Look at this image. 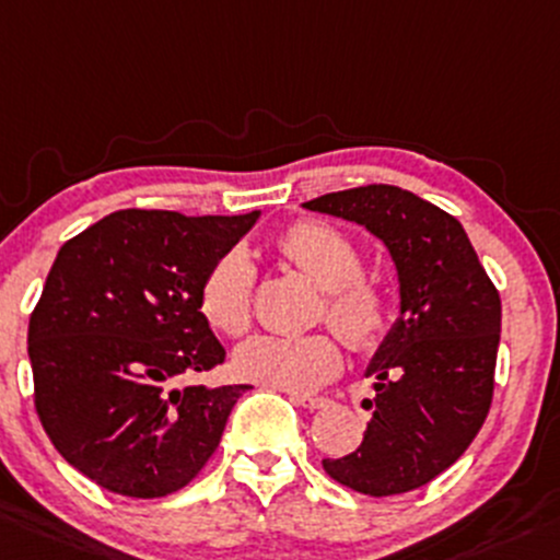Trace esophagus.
Listing matches in <instances>:
<instances>
[{
    "instance_id": "1",
    "label": "esophagus",
    "mask_w": 560,
    "mask_h": 560,
    "mask_svg": "<svg viewBox=\"0 0 560 560\" xmlns=\"http://www.w3.org/2000/svg\"><path fill=\"white\" fill-rule=\"evenodd\" d=\"M290 399L305 410H319L325 408V405H329L327 397H311V394H290Z\"/></svg>"
}]
</instances>
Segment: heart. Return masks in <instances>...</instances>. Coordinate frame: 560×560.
I'll list each match as a JSON object with an SVG mask.
<instances>
[{
	"label": "heart",
	"instance_id": "heart-1",
	"mask_svg": "<svg viewBox=\"0 0 560 560\" xmlns=\"http://www.w3.org/2000/svg\"><path fill=\"white\" fill-rule=\"evenodd\" d=\"M281 252L327 292V319L354 349H370L386 327L384 292L362 276V257L343 233L319 222H298L279 241ZM255 262L233 246L217 257L201 281V314L222 335H244L252 325ZM343 364L340 343L327 332L255 335L233 354L241 378L305 394L332 378Z\"/></svg>",
	"mask_w": 560,
	"mask_h": 560
}]
</instances>
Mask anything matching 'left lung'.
Instances as JSON below:
<instances>
[{
  "label": "left lung",
  "mask_w": 560,
  "mask_h": 560,
  "mask_svg": "<svg viewBox=\"0 0 560 560\" xmlns=\"http://www.w3.org/2000/svg\"><path fill=\"white\" fill-rule=\"evenodd\" d=\"M303 209L354 222L386 246L397 319L364 375L373 419L349 456L325 458L340 486L368 497L413 491L451 467L488 416L502 303L448 211L392 185L327 192Z\"/></svg>",
  "instance_id": "left-lung-1"
}]
</instances>
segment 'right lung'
<instances>
[{"label":"right lung","mask_w":560,"mask_h":560,"mask_svg":"<svg viewBox=\"0 0 560 560\" xmlns=\"http://www.w3.org/2000/svg\"><path fill=\"white\" fill-rule=\"evenodd\" d=\"M260 220L122 209L58 249L28 322L34 402L56 451L133 499L201 472L249 386H182L225 349L201 314V281Z\"/></svg>","instance_id":"obj_1"}]
</instances>
